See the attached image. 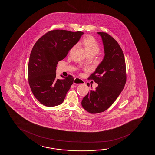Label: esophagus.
Masks as SVG:
<instances>
[{"label":"esophagus","instance_id":"obj_1","mask_svg":"<svg viewBox=\"0 0 155 155\" xmlns=\"http://www.w3.org/2000/svg\"><path fill=\"white\" fill-rule=\"evenodd\" d=\"M85 82L84 81L81 80L80 78H75L74 80V84L76 85H80V84H84Z\"/></svg>","mask_w":155,"mask_h":155}]
</instances>
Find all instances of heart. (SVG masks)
Here are the masks:
<instances>
[{
	"label": "heart",
	"instance_id": "b5f03b06",
	"mask_svg": "<svg viewBox=\"0 0 155 155\" xmlns=\"http://www.w3.org/2000/svg\"><path fill=\"white\" fill-rule=\"evenodd\" d=\"M78 45L84 48L88 55H96L100 51V46L94 37L91 35H87L78 43ZM75 46H73L70 52H71L74 48Z\"/></svg>",
	"mask_w": 155,
	"mask_h": 155
}]
</instances>
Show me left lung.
I'll list each match as a JSON object with an SVG mask.
<instances>
[{
    "instance_id": "left-lung-1",
    "label": "left lung",
    "mask_w": 155,
    "mask_h": 155,
    "mask_svg": "<svg viewBox=\"0 0 155 155\" xmlns=\"http://www.w3.org/2000/svg\"><path fill=\"white\" fill-rule=\"evenodd\" d=\"M101 37L105 55L88 80L98 84L82 100V105L90 113L103 112L112 105L126 83V67L123 50L117 42L106 32H98ZM89 86V83H87ZM92 87V86H91Z\"/></svg>"
}]
</instances>
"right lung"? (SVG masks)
Masks as SVG:
<instances>
[{"mask_svg":"<svg viewBox=\"0 0 155 155\" xmlns=\"http://www.w3.org/2000/svg\"><path fill=\"white\" fill-rule=\"evenodd\" d=\"M83 32L66 30H51L38 40L30 54L28 78L35 98L48 107L60 105L72 85L74 78L69 75L64 79L56 78L58 62L80 39Z\"/></svg>","mask_w":155,"mask_h":155,"instance_id":"right-lung-1","label":"right lung"}]
</instances>
